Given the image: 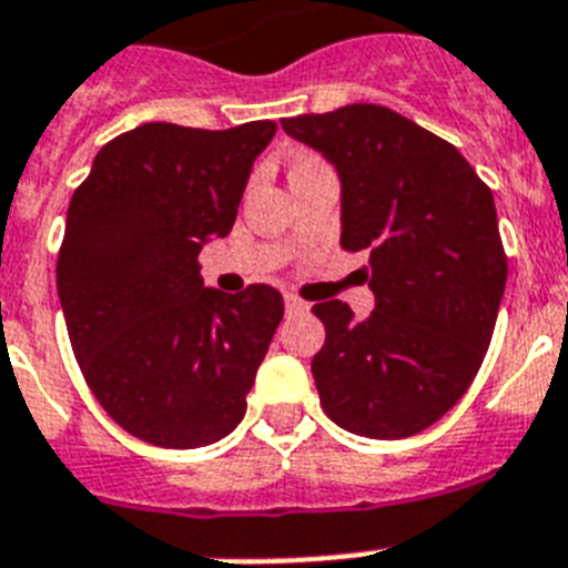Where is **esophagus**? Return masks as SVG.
Segmentation results:
<instances>
[{"label":"esophagus","mask_w":568,"mask_h":568,"mask_svg":"<svg viewBox=\"0 0 568 568\" xmlns=\"http://www.w3.org/2000/svg\"><path fill=\"white\" fill-rule=\"evenodd\" d=\"M308 303L306 300H300L297 294H285V312L294 314V312H306Z\"/></svg>","instance_id":"esophagus-1"}]
</instances>
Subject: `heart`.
<instances>
[{
  "label": "heart",
  "instance_id": "b5f03b06",
  "mask_svg": "<svg viewBox=\"0 0 568 568\" xmlns=\"http://www.w3.org/2000/svg\"><path fill=\"white\" fill-rule=\"evenodd\" d=\"M314 166H326V164H323L317 155H312V152H300V155H294L292 159V175L303 173V170H314Z\"/></svg>",
  "mask_w": 568,
  "mask_h": 568
}]
</instances>
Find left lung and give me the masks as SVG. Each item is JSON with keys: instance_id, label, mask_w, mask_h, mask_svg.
<instances>
[{"instance_id": "obj_1", "label": "left lung", "mask_w": 568, "mask_h": 568, "mask_svg": "<svg viewBox=\"0 0 568 568\" xmlns=\"http://www.w3.org/2000/svg\"><path fill=\"white\" fill-rule=\"evenodd\" d=\"M341 175V245L369 251L375 312L314 303L326 343L312 375L326 416L366 438H407L459 402L488 352L508 260L497 207L454 144L404 114L349 103L283 118Z\"/></svg>"}]
</instances>
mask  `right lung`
I'll use <instances>...</instances> for the list:
<instances>
[{"label": "right lung", "instance_id": "obj_1", "mask_svg": "<svg viewBox=\"0 0 568 568\" xmlns=\"http://www.w3.org/2000/svg\"><path fill=\"white\" fill-rule=\"evenodd\" d=\"M274 132V121L144 123L109 141L71 195L57 256L71 349L100 407L155 447L225 438L283 321L271 285L225 294L199 274Z\"/></svg>", "mask_w": 568, "mask_h": 568}]
</instances>
